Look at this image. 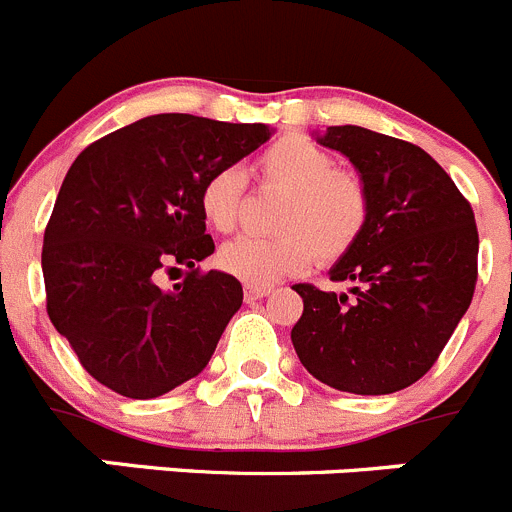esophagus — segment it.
I'll return each instance as SVG.
<instances>
[{"mask_svg":"<svg viewBox=\"0 0 512 512\" xmlns=\"http://www.w3.org/2000/svg\"><path fill=\"white\" fill-rule=\"evenodd\" d=\"M270 295V288H262V285H245V300H260Z\"/></svg>","mask_w":512,"mask_h":512,"instance_id":"obj_1","label":"esophagus"}]
</instances>
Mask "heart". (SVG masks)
Masks as SVG:
<instances>
[{"instance_id":"b5f03b06","label":"heart","mask_w":512,"mask_h":512,"mask_svg":"<svg viewBox=\"0 0 512 512\" xmlns=\"http://www.w3.org/2000/svg\"><path fill=\"white\" fill-rule=\"evenodd\" d=\"M262 184L285 189L275 217V237H237L219 250L224 272L247 285H272L305 270L313 260L333 265L364 237L371 214L369 186L361 174L336 164V156L303 133H285L257 156ZM245 171L222 166L199 194L204 219L232 232L245 199Z\"/></svg>"}]
</instances>
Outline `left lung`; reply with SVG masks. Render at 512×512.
<instances>
[{
    "mask_svg": "<svg viewBox=\"0 0 512 512\" xmlns=\"http://www.w3.org/2000/svg\"><path fill=\"white\" fill-rule=\"evenodd\" d=\"M318 141L348 156L369 186L364 237L331 267L351 293L293 285L300 364L348 394H394L422 379L470 308L477 283V224L450 174L401 138L331 126Z\"/></svg>",
    "mask_w": 512,
    "mask_h": 512,
    "instance_id": "obj_1",
    "label": "left lung"
}]
</instances>
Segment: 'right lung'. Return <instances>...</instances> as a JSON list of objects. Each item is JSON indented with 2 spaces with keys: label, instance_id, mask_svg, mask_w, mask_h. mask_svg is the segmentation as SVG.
I'll return each instance as SVG.
<instances>
[{
  "label": "right lung",
  "instance_id": "add662e5",
  "mask_svg": "<svg viewBox=\"0 0 512 512\" xmlns=\"http://www.w3.org/2000/svg\"><path fill=\"white\" fill-rule=\"evenodd\" d=\"M265 123L159 113L80 151L45 227L47 315L83 369L128 399H154L202 374L240 280L202 272L214 252L199 194L212 171L270 138ZM186 266L174 291L161 271Z\"/></svg>",
  "mask_w": 512,
  "mask_h": 512
}]
</instances>
